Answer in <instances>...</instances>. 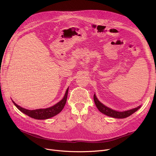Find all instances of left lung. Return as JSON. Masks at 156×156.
<instances>
[{
    "label": "left lung",
    "mask_w": 156,
    "mask_h": 156,
    "mask_svg": "<svg viewBox=\"0 0 156 156\" xmlns=\"http://www.w3.org/2000/svg\"><path fill=\"white\" fill-rule=\"evenodd\" d=\"M94 100L95 104L97 106V109L99 110V111H101L102 113L105 114V115H107V116H110V117L114 118H127V117L129 116L130 115H132V114H133L138 109L140 108V106H138V107H137L136 108L130 109V110H128V111L119 112V111H114V110H112V109H110L108 107H106L105 105L102 104L99 100L97 99V97H96L95 94L94 95Z\"/></svg>",
    "instance_id": "left-lung-1"
}]
</instances>
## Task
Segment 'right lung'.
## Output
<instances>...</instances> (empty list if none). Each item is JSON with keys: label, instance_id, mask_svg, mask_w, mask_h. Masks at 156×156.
<instances>
[{"label": "right lung", "instance_id": "1", "mask_svg": "<svg viewBox=\"0 0 156 156\" xmlns=\"http://www.w3.org/2000/svg\"><path fill=\"white\" fill-rule=\"evenodd\" d=\"M68 93V88L67 89L64 98L61 101H59L58 103H57L54 105L52 106V107L46 108V109L28 110V109H26L20 107V105L16 104L13 101H12L16 108L24 114H27V115H28V116L32 118L37 119H46L57 115V114H59L62 110L66 104V101H67Z\"/></svg>", "mask_w": 156, "mask_h": 156}]
</instances>
